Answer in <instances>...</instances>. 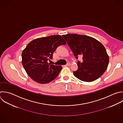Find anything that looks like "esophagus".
Here are the masks:
<instances>
[{"label": "esophagus", "instance_id": "34e87169", "mask_svg": "<svg viewBox=\"0 0 123 123\" xmlns=\"http://www.w3.org/2000/svg\"><path fill=\"white\" fill-rule=\"evenodd\" d=\"M70 65H71V63H69V62L67 63L65 65V66H70Z\"/></svg>", "mask_w": 123, "mask_h": 123}]
</instances>
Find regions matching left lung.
<instances>
[{"instance_id":"8db88e82","label":"left lung","mask_w":123,"mask_h":123,"mask_svg":"<svg viewBox=\"0 0 123 123\" xmlns=\"http://www.w3.org/2000/svg\"><path fill=\"white\" fill-rule=\"evenodd\" d=\"M76 59L82 56V62L78 61V69L74 75L85 82L94 81L105 72L109 58L103 45L96 39L87 36L69 34L62 35Z\"/></svg>"}]
</instances>
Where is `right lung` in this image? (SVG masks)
Returning a JSON list of instances; mask_svg holds the SVG:
<instances>
[{"instance_id": "obj_1", "label": "right lung", "mask_w": 123, "mask_h": 123, "mask_svg": "<svg viewBox=\"0 0 123 123\" xmlns=\"http://www.w3.org/2000/svg\"><path fill=\"white\" fill-rule=\"evenodd\" d=\"M66 43L60 35L37 38L31 41L23 51L22 64L28 75L40 84L49 83L57 77L62 69L61 66L50 64L57 48Z\"/></svg>"}]
</instances>
